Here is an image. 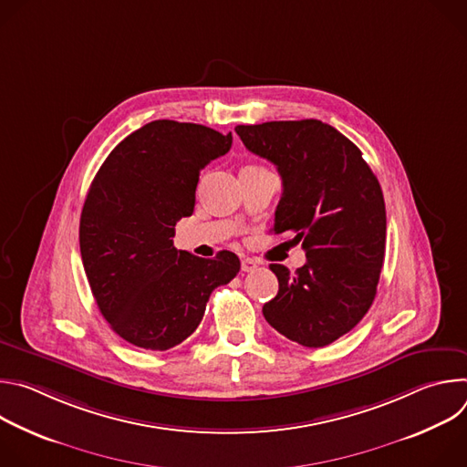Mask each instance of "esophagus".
<instances>
[{
	"label": "esophagus",
	"instance_id": "1",
	"mask_svg": "<svg viewBox=\"0 0 467 467\" xmlns=\"http://www.w3.org/2000/svg\"><path fill=\"white\" fill-rule=\"evenodd\" d=\"M258 268V264H256V260L254 258H242V272H245V274H249V272H254Z\"/></svg>",
	"mask_w": 467,
	"mask_h": 467
}]
</instances>
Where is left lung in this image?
<instances>
[{"label": "left lung", "instance_id": "left-lung-1", "mask_svg": "<svg viewBox=\"0 0 467 467\" xmlns=\"http://www.w3.org/2000/svg\"><path fill=\"white\" fill-rule=\"evenodd\" d=\"M244 146L277 166L283 195L274 233H292L306 262L296 274L270 264L277 296L262 306L275 330L305 348L328 346L369 310L386 247L380 184L362 151L319 119L234 129Z\"/></svg>", "mask_w": 467, "mask_h": 467}]
</instances>
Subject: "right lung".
Returning <instances> with one entry per match:
<instances>
[{
    "instance_id": "right-lung-1",
    "label": "right lung",
    "mask_w": 467,
    "mask_h": 467,
    "mask_svg": "<svg viewBox=\"0 0 467 467\" xmlns=\"http://www.w3.org/2000/svg\"><path fill=\"white\" fill-rule=\"evenodd\" d=\"M233 135L155 119L121 140L87 193L79 245L99 312L125 342L166 351L202 323L214 288L231 283V251L199 258L173 247L175 223L192 216L199 173L231 150Z\"/></svg>"
}]
</instances>
